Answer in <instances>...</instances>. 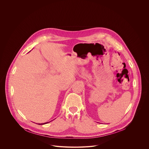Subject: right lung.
<instances>
[{
    "mask_svg": "<svg viewBox=\"0 0 149 149\" xmlns=\"http://www.w3.org/2000/svg\"><path fill=\"white\" fill-rule=\"evenodd\" d=\"M49 122H46V123H38V125H45V124H47V123H49Z\"/></svg>",
    "mask_w": 149,
    "mask_h": 149,
    "instance_id": "obj_1",
    "label": "right lung"
}]
</instances>
